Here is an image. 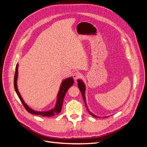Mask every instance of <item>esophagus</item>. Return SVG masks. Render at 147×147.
I'll return each mask as SVG.
<instances>
[{
	"instance_id": "1",
	"label": "esophagus",
	"mask_w": 147,
	"mask_h": 147,
	"mask_svg": "<svg viewBox=\"0 0 147 147\" xmlns=\"http://www.w3.org/2000/svg\"><path fill=\"white\" fill-rule=\"evenodd\" d=\"M82 76L81 74L78 72H75L74 74H73V78L75 80H77V79H78L79 78H80Z\"/></svg>"
}]
</instances>
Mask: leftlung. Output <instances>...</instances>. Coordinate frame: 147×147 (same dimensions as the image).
I'll list each match as a JSON object with an SVG mask.
<instances>
[{
	"mask_svg": "<svg viewBox=\"0 0 147 147\" xmlns=\"http://www.w3.org/2000/svg\"><path fill=\"white\" fill-rule=\"evenodd\" d=\"M78 88L80 89V91L82 92L83 98V100H84V104H85L86 108L87 110L88 111L89 113H90L91 115H92V117L97 118L98 117L96 116V115H94L92 113H91L90 111H89V109H88V106L86 105V100H86L85 99V96H84V94H85V85H84V83L81 80H78Z\"/></svg>",
	"mask_w": 147,
	"mask_h": 147,
	"instance_id": "obj_1",
	"label": "left lung"
}]
</instances>
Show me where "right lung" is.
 I'll return each mask as SVG.
<instances>
[{"label":"right lung","mask_w":147,"mask_h":147,"mask_svg":"<svg viewBox=\"0 0 147 147\" xmlns=\"http://www.w3.org/2000/svg\"><path fill=\"white\" fill-rule=\"evenodd\" d=\"M18 64H16V69H15V77H14V88L15 91L16 92V94L20 98L21 103L23 104V106L24 107V108L26 110L28 111V112L30 113H32L34 115H41V116L43 117H53L55 116V115H56L58 113H59L61 111L62 109V105H63V100L64 98V96L66 94L67 91L68 89L72 86L74 84V80L72 77H70L69 78H67L63 82H62L61 86L60 87V90L58 92V95H57V102L55 107L51 110L47 111V112H37V111H35L32 109H31L27 104H25L24 101L23 99H22V97L20 94V92L18 91V87H17V78H18Z\"/></svg>","instance_id":"right-lung-1"}]
</instances>
